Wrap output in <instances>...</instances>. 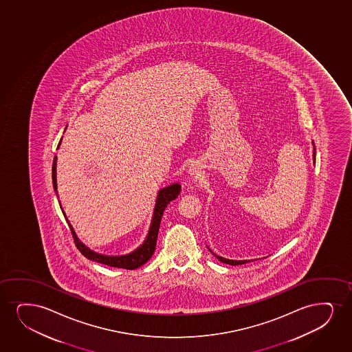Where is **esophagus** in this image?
<instances>
[{
    "label": "esophagus",
    "instance_id": "34e87169",
    "mask_svg": "<svg viewBox=\"0 0 352 352\" xmlns=\"http://www.w3.org/2000/svg\"><path fill=\"white\" fill-rule=\"evenodd\" d=\"M199 173H200V168L196 164H192V166L189 168V170H188V174L190 175V176H197Z\"/></svg>",
    "mask_w": 352,
    "mask_h": 352
}]
</instances>
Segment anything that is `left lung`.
I'll list each match as a JSON object with an SVG mask.
<instances>
[{
  "label": "left lung",
  "instance_id": "8db88e82",
  "mask_svg": "<svg viewBox=\"0 0 352 352\" xmlns=\"http://www.w3.org/2000/svg\"><path fill=\"white\" fill-rule=\"evenodd\" d=\"M313 145H314V142H313ZM313 158H314V160H316V146H314V151H313ZM210 250V252L213 254V251L212 250ZM217 258L220 261V262L226 263V264H230V265H239V264H245V263L250 262V261H233V259H226L223 258V257H220V256H217V254H214Z\"/></svg>",
  "mask_w": 352,
  "mask_h": 352
}]
</instances>
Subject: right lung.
<instances>
[{"label": "right lung", "mask_w": 352, "mask_h": 352, "mask_svg": "<svg viewBox=\"0 0 352 352\" xmlns=\"http://www.w3.org/2000/svg\"><path fill=\"white\" fill-rule=\"evenodd\" d=\"M62 142V139H60ZM59 142V145H60ZM57 147V148H58ZM56 165H57V156H54V165H52V182H54V190H57V178H56ZM181 192V186L178 183L171 184L169 187L163 188L162 190L158 192L157 196L156 206H155V210H153V217H152L151 226L148 230V234H147L146 239L142 243V245L139 246L138 249L134 250L133 252L125 254V256H104V254H96L91 250L88 249L83 243H80V239L76 236L75 231L72 228L70 223L67 221V215L64 214V217L67 219L70 231H72V236H74V241L77 246V249L80 250V254H83L85 257L94 261V262L101 263V264H106L108 267H122V269H127V270H134L137 267H142L145 263L151 258L152 254L155 252L157 244V236H158V231H160V220L164 213L165 207L169 205L171 201L175 200L177 197L178 194Z\"/></svg>", "instance_id": "right-lung-1"}]
</instances>
